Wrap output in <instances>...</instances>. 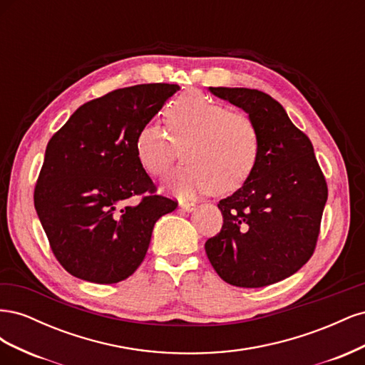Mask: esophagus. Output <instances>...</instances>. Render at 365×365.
Here are the masks:
<instances>
[{"label": "esophagus", "mask_w": 365, "mask_h": 365, "mask_svg": "<svg viewBox=\"0 0 365 365\" xmlns=\"http://www.w3.org/2000/svg\"><path fill=\"white\" fill-rule=\"evenodd\" d=\"M180 207L184 210V212H195V210H196V204H195V202L181 201V202H180Z\"/></svg>", "instance_id": "34e87169"}]
</instances>
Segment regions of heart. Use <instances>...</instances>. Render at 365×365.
<instances>
[{
    "label": "heart",
    "instance_id": "heart-1",
    "mask_svg": "<svg viewBox=\"0 0 365 365\" xmlns=\"http://www.w3.org/2000/svg\"><path fill=\"white\" fill-rule=\"evenodd\" d=\"M168 130L146 123L135 137V155L152 176H163L181 155L185 160L165 181L181 197L213 190L227 193L244 184L259 161L260 134L254 120L197 91H187L165 109Z\"/></svg>",
    "mask_w": 365,
    "mask_h": 365
}]
</instances>
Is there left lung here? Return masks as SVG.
Here are the masks:
<instances>
[{
	"instance_id": "left-lung-1",
	"label": "left lung",
	"mask_w": 365,
	"mask_h": 365,
	"mask_svg": "<svg viewBox=\"0 0 365 365\" xmlns=\"http://www.w3.org/2000/svg\"><path fill=\"white\" fill-rule=\"evenodd\" d=\"M208 90L254 120L260 155L244 185L219 201L224 225L205 242V252L224 282L262 288L289 277L311 259L327 184L311 140L277 101L250 88Z\"/></svg>"
}]
</instances>
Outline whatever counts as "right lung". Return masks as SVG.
I'll list each match as a JSON object with an SVG mask.
<instances>
[{
    "label": "right lung",
    "instance_id": "right-lung-1",
    "mask_svg": "<svg viewBox=\"0 0 365 365\" xmlns=\"http://www.w3.org/2000/svg\"><path fill=\"white\" fill-rule=\"evenodd\" d=\"M178 90L120 88L77 108L48 141L33 197L53 254L74 277L128 279L146 256L153 225L178 205L155 193L135 155L137 132ZM135 195L142 200L132 205Z\"/></svg>",
    "mask_w": 365,
    "mask_h": 365
}]
</instances>
